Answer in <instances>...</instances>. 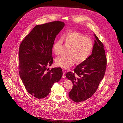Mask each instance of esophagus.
Returning a JSON list of instances; mask_svg holds the SVG:
<instances>
[{
    "label": "esophagus",
    "instance_id": "esophagus-1",
    "mask_svg": "<svg viewBox=\"0 0 123 123\" xmlns=\"http://www.w3.org/2000/svg\"><path fill=\"white\" fill-rule=\"evenodd\" d=\"M63 77L65 78L66 75H65V71L64 70H63Z\"/></svg>",
    "mask_w": 123,
    "mask_h": 123
}]
</instances>
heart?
Returning <instances> with one entry per match:
<instances>
[{
    "label": "heart",
    "mask_w": 123,
    "mask_h": 123,
    "mask_svg": "<svg viewBox=\"0 0 123 123\" xmlns=\"http://www.w3.org/2000/svg\"><path fill=\"white\" fill-rule=\"evenodd\" d=\"M63 41L66 44L71 46L68 51V55L57 57L55 60L57 66L63 68L71 67L76 60L78 63L84 61L92 52L93 43L91 38L78 31H70L54 42L52 49L56 54L60 55L62 53Z\"/></svg>",
    "instance_id": "heart-1"
}]
</instances>
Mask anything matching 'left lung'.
<instances>
[{"label": "left lung", "instance_id": "1", "mask_svg": "<svg viewBox=\"0 0 123 123\" xmlns=\"http://www.w3.org/2000/svg\"><path fill=\"white\" fill-rule=\"evenodd\" d=\"M94 35L95 40L91 55L76 67L74 73L69 72L66 75L73 85L69 96L76 103L86 101L95 94L106 71L107 58L104 46Z\"/></svg>", "mask_w": 123, "mask_h": 123}]
</instances>
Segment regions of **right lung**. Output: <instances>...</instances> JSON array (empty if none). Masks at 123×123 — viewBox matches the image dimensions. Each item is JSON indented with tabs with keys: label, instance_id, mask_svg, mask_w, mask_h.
I'll use <instances>...</instances> for the list:
<instances>
[{
	"label": "right lung",
	"instance_id": "add662e5",
	"mask_svg": "<svg viewBox=\"0 0 123 123\" xmlns=\"http://www.w3.org/2000/svg\"><path fill=\"white\" fill-rule=\"evenodd\" d=\"M64 26L59 21L37 25L19 45V74L28 93L37 98L46 97L63 75L61 68L48 67L53 63L54 40Z\"/></svg>",
	"mask_w": 123,
	"mask_h": 123
}]
</instances>
